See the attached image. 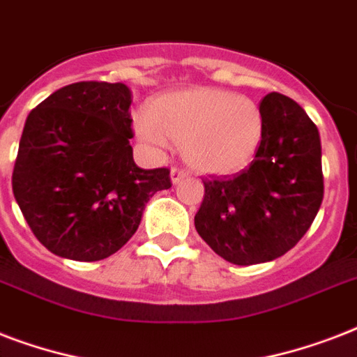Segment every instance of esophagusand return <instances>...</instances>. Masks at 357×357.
Returning a JSON list of instances; mask_svg holds the SVG:
<instances>
[{
    "label": "esophagus",
    "mask_w": 357,
    "mask_h": 357,
    "mask_svg": "<svg viewBox=\"0 0 357 357\" xmlns=\"http://www.w3.org/2000/svg\"><path fill=\"white\" fill-rule=\"evenodd\" d=\"M187 176H189V174H187V170H183V168L174 167L172 170H170V178H172V183H179V181H183Z\"/></svg>",
    "instance_id": "34e87169"
}]
</instances>
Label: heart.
Masks as SVG:
<instances>
[{"instance_id":"b5f03b06","label":"heart","mask_w":357,"mask_h":357,"mask_svg":"<svg viewBox=\"0 0 357 357\" xmlns=\"http://www.w3.org/2000/svg\"><path fill=\"white\" fill-rule=\"evenodd\" d=\"M155 148H183L185 161L206 174H229L252 159L261 139V113L248 98L218 89H192L159 98L135 122Z\"/></svg>"}]
</instances>
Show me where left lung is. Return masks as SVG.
Here are the masks:
<instances>
[{"label": "left lung", "instance_id": "left-lung-1", "mask_svg": "<svg viewBox=\"0 0 357 357\" xmlns=\"http://www.w3.org/2000/svg\"><path fill=\"white\" fill-rule=\"evenodd\" d=\"M261 142L235 176H207L196 231L234 265H257L293 248L315 220L324 196L321 137L291 98L261 100Z\"/></svg>", "mask_w": 357, "mask_h": 357}]
</instances>
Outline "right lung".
<instances>
[{
	"instance_id": "1",
	"label": "right lung",
	"mask_w": 357,
	"mask_h": 357,
	"mask_svg": "<svg viewBox=\"0 0 357 357\" xmlns=\"http://www.w3.org/2000/svg\"><path fill=\"white\" fill-rule=\"evenodd\" d=\"M129 105L122 83L79 81L25 120L13 192L33 235L55 255H113L133 237L151 196L172 187L168 168L135 165Z\"/></svg>"
}]
</instances>
